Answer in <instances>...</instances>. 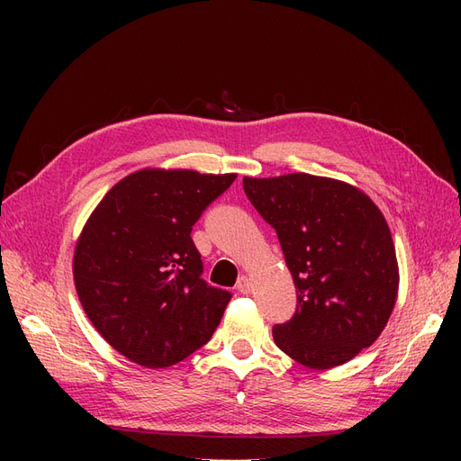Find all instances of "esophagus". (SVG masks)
Masks as SVG:
<instances>
[{"label":"esophagus","mask_w":461,"mask_h":461,"mask_svg":"<svg viewBox=\"0 0 461 461\" xmlns=\"http://www.w3.org/2000/svg\"><path fill=\"white\" fill-rule=\"evenodd\" d=\"M236 288H239L240 294H249V290H252V278L249 276H240L239 278V285H236Z\"/></svg>","instance_id":"obj_1"}]
</instances>
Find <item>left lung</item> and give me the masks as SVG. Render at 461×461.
Returning a JSON list of instances; mask_svg holds the SVG:
<instances>
[{
  "instance_id": "obj_1",
  "label": "left lung",
  "mask_w": 461,
  "mask_h": 461,
  "mask_svg": "<svg viewBox=\"0 0 461 461\" xmlns=\"http://www.w3.org/2000/svg\"><path fill=\"white\" fill-rule=\"evenodd\" d=\"M248 200L276 230L296 286V313L273 327L275 344L312 369H330L371 346L398 296L386 219L359 188L292 173L244 176Z\"/></svg>"
}]
</instances>
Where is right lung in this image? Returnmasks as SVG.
Masks as SVG:
<instances>
[{
  "label": "right lung",
  "mask_w": 461,
  "mask_h": 461,
  "mask_svg": "<svg viewBox=\"0 0 461 461\" xmlns=\"http://www.w3.org/2000/svg\"><path fill=\"white\" fill-rule=\"evenodd\" d=\"M236 175L140 169L111 188L73 258L78 300L119 354L169 367L209 342L230 292L209 286L192 227Z\"/></svg>",
  "instance_id": "obj_1"
}]
</instances>
